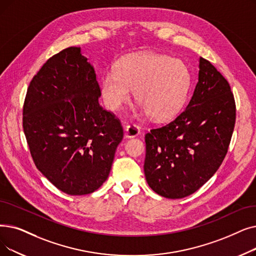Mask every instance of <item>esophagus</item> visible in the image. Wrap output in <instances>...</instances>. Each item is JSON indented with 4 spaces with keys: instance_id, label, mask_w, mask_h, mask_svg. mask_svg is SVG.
<instances>
[{
    "instance_id": "1",
    "label": "esophagus",
    "mask_w": 256,
    "mask_h": 256,
    "mask_svg": "<svg viewBox=\"0 0 256 256\" xmlns=\"http://www.w3.org/2000/svg\"><path fill=\"white\" fill-rule=\"evenodd\" d=\"M140 135V128L136 124H128L126 128V137L135 138Z\"/></svg>"
}]
</instances>
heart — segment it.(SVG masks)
<instances>
[{
  "label": "heart",
  "mask_w": 256,
  "mask_h": 256,
  "mask_svg": "<svg viewBox=\"0 0 256 256\" xmlns=\"http://www.w3.org/2000/svg\"><path fill=\"white\" fill-rule=\"evenodd\" d=\"M190 80V71L181 60L137 53L124 58L116 70L102 75L100 94L106 108L116 110L128 100L132 88L144 112L156 120H166L182 108Z\"/></svg>",
  "instance_id": "obj_1"
}]
</instances>
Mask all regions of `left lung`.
<instances>
[{
	"label": "left lung",
	"instance_id": "1",
	"mask_svg": "<svg viewBox=\"0 0 256 256\" xmlns=\"http://www.w3.org/2000/svg\"><path fill=\"white\" fill-rule=\"evenodd\" d=\"M236 124L228 82L210 62L198 58V78L186 108L146 135L148 184L168 198H182L202 187L223 162Z\"/></svg>",
	"mask_w": 256,
	"mask_h": 256
}]
</instances>
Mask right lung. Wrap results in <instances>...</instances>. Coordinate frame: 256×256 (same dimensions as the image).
Wrapping results in <instances>:
<instances>
[{"label":"right lung","instance_id":"right-lung-1","mask_svg":"<svg viewBox=\"0 0 256 256\" xmlns=\"http://www.w3.org/2000/svg\"><path fill=\"white\" fill-rule=\"evenodd\" d=\"M94 66L80 47L53 55L33 77L23 128L38 170L62 192L82 196L108 179L124 130L98 104Z\"/></svg>","mask_w":256,"mask_h":256}]
</instances>
